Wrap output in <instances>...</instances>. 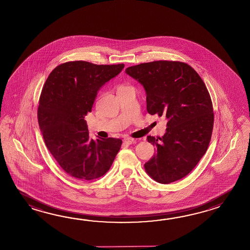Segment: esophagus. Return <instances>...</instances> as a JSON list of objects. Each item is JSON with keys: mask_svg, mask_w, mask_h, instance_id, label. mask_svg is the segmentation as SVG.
<instances>
[{"mask_svg": "<svg viewBox=\"0 0 250 250\" xmlns=\"http://www.w3.org/2000/svg\"><path fill=\"white\" fill-rule=\"evenodd\" d=\"M134 142H135V139L132 138H129V137H126V138H124V139H123V143L125 144V145H127V146L131 145Z\"/></svg>", "mask_w": 250, "mask_h": 250, "instance_id": "esophagus-1", "label": "esophagus"}]
</instances>
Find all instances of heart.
<instances>
[{
    "label": "heart",
    "mask_w": 250,
    "mask_h": 250,
    "mask_svg": "<svg viewBox=\"0 0 250 250\" xmlns=\"http://www.w3.org/2000/svg\"><path fill=\"white\" fill-rule=\"evenodd\" d=\"M123 87H125V86H123V85H122V86H120L119 88H123ZM119 88H118V89H119Z\"/></svg>",
    "instance_id": "b5f03b06"
}]
</instances>
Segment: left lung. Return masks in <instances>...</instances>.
Returning <instances> with one entry per match:
<instances>
[{
  "instance_id": "obj_1",
  "label": "left lung",
  "mask_w": 250,
  "mask_h": 250,
  "mask_svg": "<svg viewBox=\"0 0 250 250\" xmlns=\"http://www.w3.org/2000/svg\"><path fill=\"white\" fill-rule=\"evenodd\" d=\"M126 73L143 85L149 114L168 120L159 142L147 137L157 151L145 170L162 184L181 180L206 154L212 137L213 112L207 86L191 66L181 62L138 64L127 68Z\"/></svg>"
}]
</instances>
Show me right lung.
<instances>
[{"instance_id":"1","label":"right lung","mask_w":250,"mask_h":250,"mask_svg":"<svg viewBox=\"0 0 250 250\" xmlns=\"http://www.w3.org/2000/svg\"><path fill=\"white\" fill-rule=\"evenodd\" d=\"M124 64L84 61L60 64L50 73L39 99L38 124L44 143L69 175L92 181L104 175L122 146L120 138H89L85 116L97 92Z\"/></svg>"}]
</instances>
